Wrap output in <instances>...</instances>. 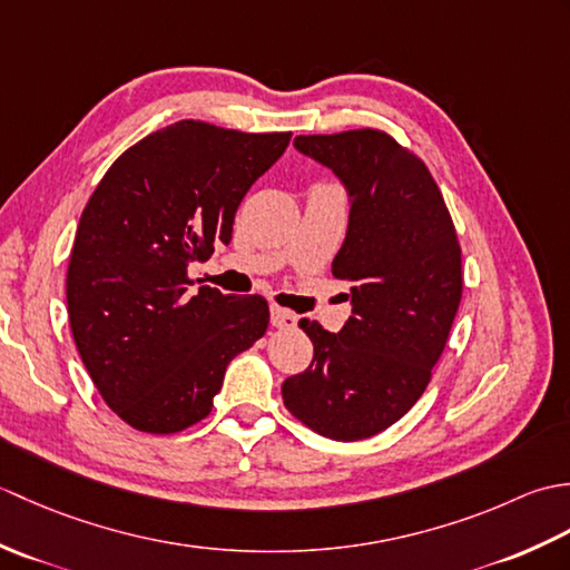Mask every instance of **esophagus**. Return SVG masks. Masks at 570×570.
Here are the masks:
<instances>
[{"mask_svg": "<svg viewBox=\"0 0 570 570\" xmlns=\"http://www.w3.org/2000/svg\"><path fill=\"white\" fill-rule=\"evenodd\" d=\"M272 325L274 328H286V331L296 328V316L282 306H272Z\"/></svg>", "mask_w": 570, "mask_h": 570, "instance_id": "obj_1", "label": "esophagus"}]
</instances>
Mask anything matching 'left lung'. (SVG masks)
Returning a JSON list of instances; mask_svg holds the SVG:
<instances>
[{
  "label": "left lung",
  "instance_id": "1",
  "mask_svg": "<svg viewBox=\"0 0 570 570\" xmlns=\"http://www.w3.org/2000/svg\"><path fill=\"white\" fill-rule=\"evenodd\" d=\"M296 149L341 176L350 225L333 276L350 284L341 333L298 321L311 365L282 384L284 406L333 441L390 429L431 382L463 296L453 217L419 156L382 129L301 135Z\"/></svg>",
  "mask_w": 570,
  "mask_h": 570
}]
</instances>
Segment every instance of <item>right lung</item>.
<instances>
[{
    "instance_id": "add662e5",
    "label": "right lung",
    "mask_w": 570,
    "mask_h": 570,
    "mask_svg": "<svg viewBox=\"0 0 570 570\" xmlns=\"http://www.w3.org/2000/svg\"><path fill=\"white\" fill-rule=\"evenodd\" d=\"M292 131L180 119L107 168L68 262V318L105 404L144 433H178L213 411L225 367L266 333L269 304L193 288L188 264L229 242L254 180Z\"/></svg>"
}]
</instances>
